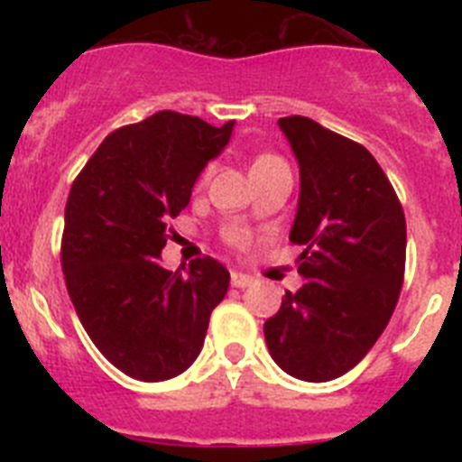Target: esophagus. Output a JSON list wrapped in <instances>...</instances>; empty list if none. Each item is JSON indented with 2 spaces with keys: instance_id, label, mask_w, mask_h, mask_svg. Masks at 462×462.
<instances>
[{
  "instance_id": "34e87169",
  "label": "esophagus",
  "mask_w": 462,
  "mask_h": 462,
  "mask_svg": "<svg viewBox=\"0 0 462 462\" xmlns=\"http://www.w3.org/2000/svg\"><path fill=\"white\" fill-rule=\"evenodd\" d=\"M231 284H234V287H238V289H247V287H252V284H254V280H252L250 275H245V273L234 271V273H231Z\"/></svg>"
}]
</instances>
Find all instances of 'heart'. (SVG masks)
Instances as JSON below:
<instances>
[{"mask_svg": "<svg viewBox=\"0 0 462 462\" xmlns=\"http://www.w3.org/2000/svg\"><path fill=\"white\" fill-rule=\"evenodd\" d=\"M277 162H282L277 154H259V157L254 159V164H252V169H259V166H268V164H277ZM210 178V166H206V169L201 171V175H199V185H203V182Z\"/></svg>", "mask_w": 462, "mask_h": 462, "instance_id": "obj_1", "label": "heart"}]
</instances>
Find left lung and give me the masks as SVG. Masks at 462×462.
<instances>
[{
    "label": "left lung",
    "mask_w": 462,
    "mask_h": 462,
    "mask_svg": "<svg viewBox=\"0 0 462 462\" xmlns=\"http://www.w3.org/2000/svg\"><path fill=\"white\" fill-rule=\"evenodd\" d=\"M277 125L300 166L289 240L305 247V284L284 293L263 336L284 373L330 382L370 352L393 314L405 280V212L361 143L303 116Z\"/></svg>",
    "instance_id": "8db88e82"
}]
</instances>
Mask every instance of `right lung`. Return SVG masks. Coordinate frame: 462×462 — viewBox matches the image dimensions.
<instances>
[{
	"label": "right lung",
	"mask_w": 462,
	"mask_h": 462,
	"mask_svg": "<svg viewBox=\"0 0 462 462\" xmlns=\"http://www.w3.org/2000/svg\"><path fill=\"white\" fill-rule=\"evenodd\" d=\"M234 132L201 117L159 110L120 126L73 180L64 208L62 271L89 340L141 382L185 373L201 352L210 312L228 289L212 256L166 271L171 219Z\"/></svg>",
	"instance_id": "obj_1"
}]
</instances>
